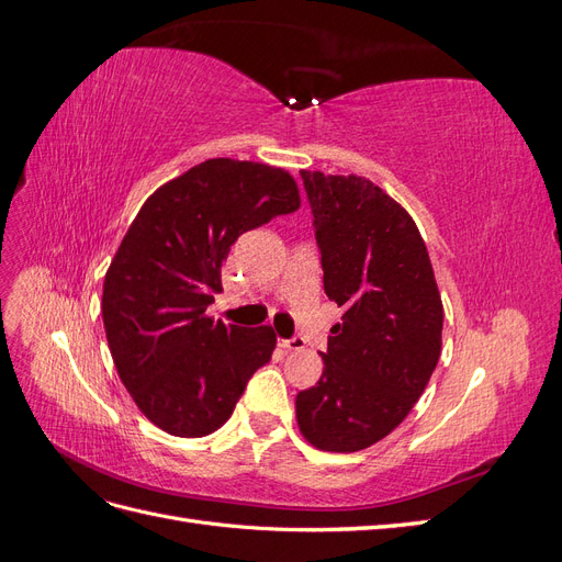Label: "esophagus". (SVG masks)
Returning a JSON list of instances; mask_svg holds the SVG:
<instances>
[{"mask_svg":"<svg viewBox=\"0 0 562 562\" xmlns=\"http://www.w3.org/2000/svg\"><path fill=\"white\" fill-rule=\"evenodd\" d=\"M279 345L283 349H288V351H302L304 347H307V342H304V337H300V335H295L291 339H279Z\"/></svg>","mask_w":562,"mask_h":562,"instance_id":"esophagus-1","label":"esophagus"}]
</instances>
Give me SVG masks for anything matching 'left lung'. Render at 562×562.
Listing matches in <instances>:
<instances>
[{"label":"left lung","mask_w":562,"mask_h":562,"mask_svg":"<svg viewBox=\"0 0 562 562\" xmlns=\"http://www.w3.org/2000/svg\"><path fill=\"white\" fill-rule=\"evenodd\" d=\"M323 291L342 307L321 380L295 398L302 436L326 452L378 443L413 411L440 356L443 302L415 220L359 176L300 171Z\"/></svg>","instance_id":"obj_1"}]
</instances>
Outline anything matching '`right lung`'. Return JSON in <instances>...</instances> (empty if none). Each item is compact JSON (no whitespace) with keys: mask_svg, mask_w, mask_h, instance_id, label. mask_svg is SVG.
Wrapping results in <instances>:
<instances>
[{"mask_svg":"<svg viewBox=\"0 0 562 562\" xmlns=\"http://www.w3.org/2000/svg\"><path fill=\"white\" fill-rule=\"evenodd\" d=\"M300 209L283 168L209 159L151 194L105 274L103 323L135 405L159 429L199 438L223 427L252 372L269 363V326L206 316L232 244Z\"/></svg>","mask_w":562,"mask_h":562,"instance_id":"obj_1","label":"right lung"}]
</instances>
